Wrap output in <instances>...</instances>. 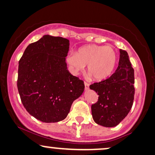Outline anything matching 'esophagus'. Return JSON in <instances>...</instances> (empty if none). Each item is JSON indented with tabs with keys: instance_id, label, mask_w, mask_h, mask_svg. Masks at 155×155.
I'll use <instances>...</instances> for the list:
<instances>
[{
	"instance_id": "obj_1",
	"label": "esophagus",
	"mask_w": 155,
	"mask_h": 155,
	"mask_svg": "<svg viewBox=\"0 0 155 155\" xmlns=\"http://www.w3.org/2000/svg\"><path fill=\"white\" fill-rule=\"evenodd\" d=\"M84 84H85V90H87L89 88V84L87 83V82H84Z\"/></svg>"
}]
</instances>
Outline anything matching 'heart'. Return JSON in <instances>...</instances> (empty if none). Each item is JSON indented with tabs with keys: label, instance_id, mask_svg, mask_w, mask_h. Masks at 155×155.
<instances>
[{
	"label": "heart",
	"instance_id": "heart-1",
	"mask_svg": "<svg viewBox=\"0 0 155 155\" xmlns=\"http://www.w3.org/2000/svg\"><path fill=\"white\" fill-rule=\"evenodd\" d=\"M74 71H82L87 65V72L97 81L109 78L116 68L117 55L110 46L91 45L81 47L68 57Z\"/></svg>",
	"mask_w": 155,
	"mask_h": 155
}]
</instances>
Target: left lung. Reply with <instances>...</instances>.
<instances>
[{"label":"left lung","instance_id":"obj_1","mask_svg":"<svg viewBox=\"0 0 155 155\" xmlns=\"http://www.w3.org/2000/svg\"><path fill=\"white\" fill-rule=\"evenodd\" d=\"M134 71L125 50L120 49L116 72L107 79L90 85L98 93V101L91 106L94 121L105 127L117 126L132 107L135 89Z\"/></svg>","mask_w":155,"mask_h":155}]
</instances>
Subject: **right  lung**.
<instances>
[{"label":"right lung","instance_id":"add662e5","mask_svg":"<svg viewBox=\"0 0 155 155\" xmlns=\"http://www.w3.org/2000/svg\"><path fill=\"white\" fill-rule=\"evenodd\" d=\"M70 41L45 35L30 44L18 62L17 87L21 101L32 116L45 123L62 121L85 85L67 70Z\"/></svg>","mask_w":155,"mask_h":155}]
</instances>
